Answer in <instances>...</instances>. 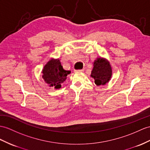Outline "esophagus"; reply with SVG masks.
I'll return each instance as SVG.
<instances>
[{
  "mask_svg": "<svg viewBox=\"0 0 150 150\" xmlns=\"http://www.w3.org/2000/svg\"><path fill=\"white\" fill-rule=\"evenodd\" d=\"M83 71H84V69H78V70H76L75 71V72H82Z\"/></svg>",
  "mask_w": 150,
  "mask_h": 150,
  "instance_id": "esophagus-1",
  "label": "esophagus"
}]
</instances>
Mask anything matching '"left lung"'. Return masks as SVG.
Returning a JSON list of instances; mask_svg holds the SVG:
<instances>
[{
	"mask_svg": "<svg viewBox=\"0 0 150 150\" xmlns=\"http://www.w3.org/2000/svg\"><path fill=\"white\" fill-rule=\"evenodd\" d=\"M112 76V69L108 60L97 58L93 62V68L90 76L97 86L104 85L109 82Z\"/></svg>",
	"mask_w": 150,
	"mask_h": 150,
	"instance_id": "left-lung-1",
	"label": "left lung"
}]
</instances>
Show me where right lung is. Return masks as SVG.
<instances>
[{
    "instance_id": "right-lung-1",
    "label": "right lung",
    "mask_w": 150,
    "mask_h": 150,
    "mask_svg": "<svg viewBox=\"0 0 150 150\" xmlns=\"http://www.w3.org/2000/svg\"><path fill=\"white\" fill-rule=\"evenodd\" d=\"M42 73V78L50 87L58 89L60 88L61 84L65 81L71 71L64 70L59 59L52 58L45 65Z\"/></svg>"
}]
</instances>
